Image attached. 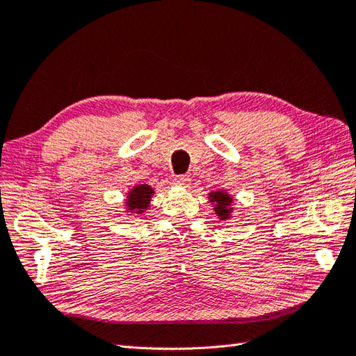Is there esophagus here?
<instances>
[{
    "label": "esophagus",
    "instance_id": "1",
    "mask_svg": "<svg viewBox=\"0 0 356 356\" xmlns=\"http://www.w3.org/2000/svg\"><path fill=\"white\" fill-rule=\"evenodd\" d=\"M188 183H191V178H188L187 175H179L175 178V181H173V184L179 186V187H187Z\"/></svg>",
    "mask_w": 356,
    "mask_h": 356
}]
</instances>
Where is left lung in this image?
Returning a JSON list of instances; mask_svg holds the SVG:
<instances>
[{
	"instance_id": "8db88e82",
	"label": "left lung",
	"mask_w": 356,
	"mask_h": 356,
	"mask_svg": "<svg viewBox=\"0 0 356 356\" xmlns=\"http://www.w3.org/2000/svg\"><path fill=\"white\" fill-rule=\"evenodd\" d=\"M210 201L215 202V211L216 215L220 216V219H227L230 216L232 209H230V204H232V198L228 196L225 192H213L210 195Z\"/></svg>"
}]
</instances>
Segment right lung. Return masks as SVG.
<instances>
[{"label": "right lung", "mask_w": 356, "mask_h": 356, "mask_svg": "<svg viewBox=\"0 0 356 356\" xmlns=\"http://www.w3.org/2000/svg\"><path fill=\"white\" fill-rule=\"evenodd\" d=\"M154 193L152 187H149L146 184H140L137 187H134L129 192L128 200V210L136 211V213H143L145 209H147L149 202H151V195Z\"/></svg>", "instance_id": "right-lung-1"}]
</instances>
